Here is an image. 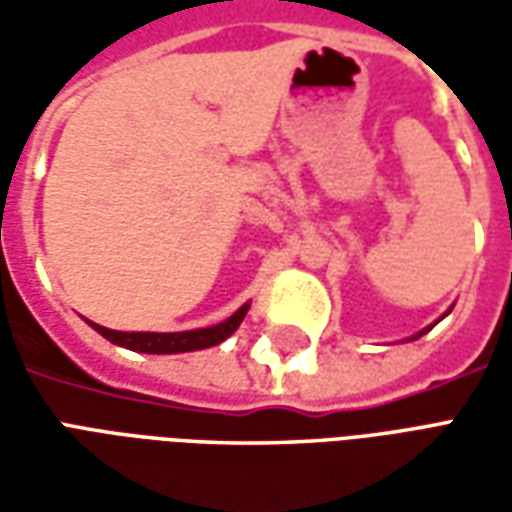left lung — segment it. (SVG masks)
<instances>
[{"instance_id": "1", "label": "left lung", "mask_w": 512, "mask_h": 512, "mask_svg": "<svg viewBox=\"0 0 512 512\" xmlns=\"http://www.w3.org/2000/svg\"><path fill=\"white\" fill-rule=\"evenodd\" d=\"M447 312H450V310H447ZM447 312H444V315H447ZM444 315H441V318H444ZM441 318H439V321H441ZM439 321H436V323H439ZM436 323H430L428 329H422V332H419V334H414V337H408V340H417V337H422V334H425V332H430V329H433V326H436Z\"/></svg>"}]
</instances>
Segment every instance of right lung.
<instances>
[{
  "label": "right lung",
  "instance_id": "add662e5",
  "mask_svg": "<svg viewBox=\"0 0 512 512\" xmlns=\"http://www.w3.org/2000/svg\"><path fill=\"white\" fill-rule=\"evenodd\" d=\"M246 312H249V301L241 304L227 321L205 326V329H189V332H115V329H106L93 321L87 323L109 343L136 351V354H189V351H202V348L224 343L241 326Z\"/></svg>",
  "mask_w": 512,
  "mask_h": 512
}]
</instances>
